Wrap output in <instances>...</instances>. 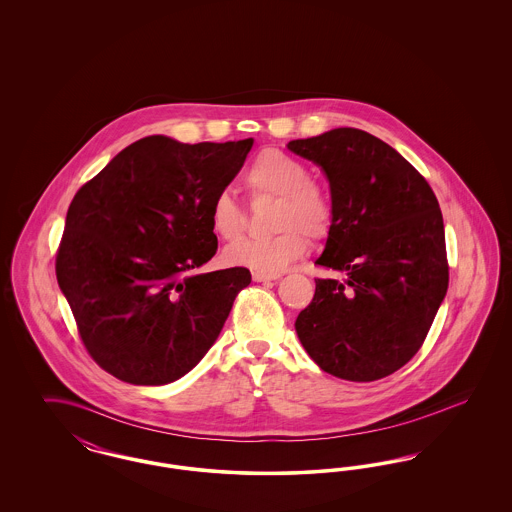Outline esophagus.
<instances>
[{"instance_id":"34e87169","label":"esophagus","mask_w":512,"mask_h":512,"mask_svg":"<svg viewBox=\"0 0 512 512\" xmlns=\"http://www.w3.org/2000/svg\"><path fill=\"white\" fill-rule=\"evenodd\" d=\"M280 274H267V272H253V280L255 282H272L278 280Z\"/></svg>"}]
</instances>
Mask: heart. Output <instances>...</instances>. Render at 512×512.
Listing matches in <instances>:
<instances>
[{"label":"heart","mask_w":512,"mask_h":512,"mask_svg":"<svg viewBox=\"0 0 512 512\" xmlns=\"http://www.w3.org/2000/svg\"><path fill=\"white\" fill-rule=\"evenodd\" d=\"M309 176L303 161L276 147L261 149L251 159L245 184L255 197H276L270 226L278 232L268 238H245L226 247L224 261L228 265L276 274L307 253V235L322 240L330 234L336 219L334 199ZM209 220L213 232L224 242H232L244 232V209L226 190L213 197Z\"/></svg>","instance_id":"1"}]
</instances>
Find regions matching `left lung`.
Returning <instances> with one entry per match:
<instances>
[{
	"label": "left lung",
	"instance_id": "1",
	"mask_svg": "<svg viewBox=\"0 0 512 512\" xmlns=\"http://www.w3.org/2000/svg\"><path fill=\"white\" fill-rule=\"evenodd\" d=\"M288 147L330 180L336 219L317 265L345 274L315 280L297 336L332 376L386 378L422 347L449 286L436 194L405 157L359 128Z\"/></svg>",
	"mask_w": 512,
	"mask_h": 512
}]
</instances>
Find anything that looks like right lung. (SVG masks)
Segmentation results:
<instances>
[{"mask_svg": "<svg viewBox=\"0 0 512 512\" xmlns=\"http://www.w3.org/2000/svg\"><path fill=\"white\" fill-rule=\"evenodd\" d=\"M251 146L253 138L147 136L74 195L55 274L80 340L105 372L136 386L171 384L219 338L251 272L194 270L217 253L209 207Z\"/></svg>", "mask_w": 512, "mask_h": 512, "instance_id": "right-lung-1", "label": "right lung"}]
</instances>
